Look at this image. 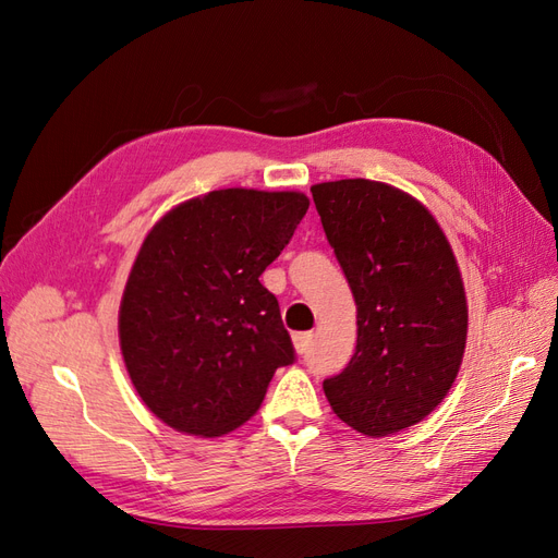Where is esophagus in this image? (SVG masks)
Listing matches in <instances>:
<instances>
[{
    "label": "esophagus",
    "mask_w": 558,
    "mask_h": 558,
    "mask_svg": "<svg viewBox=\"0 0 558 558\" xmlns=\"http://www.w3.org/2000/svg\"><path fill=\"white\" fill-rule=\"evenodd\" d=\"M312 340H314V335H312V332H295V335H293L295 351H298V353H307V349H310Z\"/></svg>",
    "instance_id": "esophagus-1"
}]
</instances>
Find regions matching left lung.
Segmentation results:
<instances>
[{
    "label": "left lung",
    "mask_w": 558,
    "mask_h": 558,
    "mask_svg": "<svg viewBox=\"0 0 558 558\" xmlns=\"http://www.w3.org/2000/svg\"><path fill=\"white\" fill-rule=\"evenodd\" d=\"M316 211L356 300V353L324 381L332 412L369 437L428 416L459 375L468 305L459 265L430 211L393 185H312Z\"/></svg>",
    "instance_id": "1"
}]
</instances>
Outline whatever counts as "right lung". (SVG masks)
I'll use <instances>...</instances> for the list:
<instances>
[{
    "label": "right lung",
    "mask_w": 558,
    "mask_h": 558,
    "mask_svg": "<svg viewBox=\"0 0 558 558\" xmlns=\"http://www.w3.org/2000/svg\"><path fill=\"white\" fill-rule=\"evenodd\" d=\"M307 209L302 193L211 191L146 234L118 335L134 388L167 426L234 430L260 408L275 369L295 361L279 302L258 277Z\"/></svg>",
    "instance_id": "obj_1"
}]
</instances>
